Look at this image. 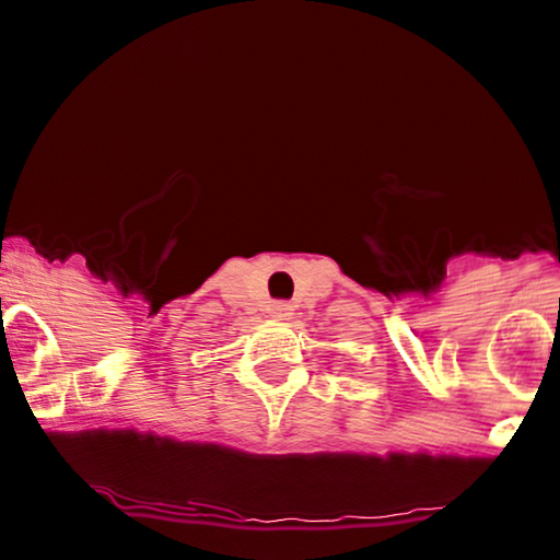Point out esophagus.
Returning <instances> with one entry per match:
<instances>
[{
	"label": "esophagus",
	"instance_id": "esophagus-1",
	"mask_svg": "<svg viewBox=\"0 0 560 560\" xmlns=\"http://www.w3.org/2000/svg\"><path fill=\"white\" fill-rule=\"evenodd\" d=\"M292 311H294L292 305L284 303V300H279V303L270 305V316H273V318H290Z\"/></svg>",
	"mask_w": 560,
	"mask_h": 560
}]
</instances>
